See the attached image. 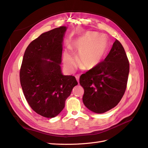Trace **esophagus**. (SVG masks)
Returning a JSON list of instances; mask_svg holds the SVG:
<instances>
[{
    "label": "esophagus",
    "instance_id": "1",
    "mask_svg": "<svg viewBox=\"0 0 148 148\" xmlns=\"http://www.w3.org/2000/svg\"><path fill=\"white\" fill-rule=\"evenodd\" d=\"M76 79H77V82H78V83H79V75H77L76 76Z\"/></svg>",
    "mask_w": 148,
    "mask_h": 148
}]
</instances>
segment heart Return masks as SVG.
I'll return each mask as SVG.
<instances>
[{"instance_id": "obj_1", "label": "heart", "mask_w": 148, "mask_h": 148, "mask_svg": "<svg viewBox=\"0 0 148 148\" xmlns=\"http://www.w3.org/2000/svg\"><path fill=\"white\" fill-rule=\"evenodd\" d=\"M70 47L75 51L78 52L77 62L80 68L90 70L99 64L106 55L107 41L103 36H98L97 33L88 31ZM64 64L68 70L74 69L75 59L69 51H65L64 53Z\"/></svg>"}]
</instances>
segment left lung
Masks as SVG:
<instances>
[{
	"instance_id": "8db88e82",
	"label": "left lung",
	"mask_w": 148,
	"mask_h": 148,
	"mask_svg": "<svg viewBox=\"0 0 148 148\" xmlns=\"http://www.w3.org/2000/svg\"><path fill=\"white\" fill-rule=\"evenodd\" d=\"M130 64L125 49L117 39L103 62L82 74L83 101L88 109L102 114L117 106L127 88Z\"/></svg>"
}]
</instances>
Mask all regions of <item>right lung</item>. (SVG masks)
Wrapping results in <instances>:
<instances>
[{"mask_svg": "<svg viewBox=\"0 0 148 148\" xmlns=\"http://www.w3.org/2000/svg\"><path fill=\"white\" fill-rule=\"evenodd\" d=\"M66 29L60 26L33 40L26 49L20 68V84L26 101L34 112L46 118L60 114L78 84L74 76L63 75L61 71Z\"/></svg>", "mask_w": 148, "mask_h": 148, "instance_id": "1", "label": "right lung"}]
</instances>
